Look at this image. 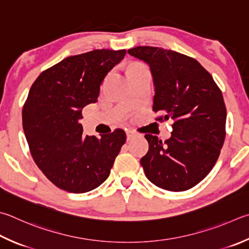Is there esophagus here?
<instances>
[{
  "mask_svg": "<svg viewBox=\"0 0 249 249\" xmlns=\"http://www.w3.org/2000/svg\"><path fill=\"white\" fill-rule=\"evenodd\" d=\"M126 136H127V140H130L135 137H142V134L134 132V130H127L126 132Z\"/></svg>",
  "mask_w": 249,
  "mask_h": 249,
  "instance_id": "34e87169",
  "label": "esophagus"
}]
</instances>
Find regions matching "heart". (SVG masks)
<instances>
[{
    "mask_svg": "<svg viewBox=\"0 0 249 249\" xmlns=\"http://www.w3.org/2000/svg\"><path fill=\"white\" fill-rule=\"evenodd\" d=\"M138 65H142V64H139V63H136V64H133L130 67H135V66H138Z\"/></svg>",
    "mask_w": 249,
    "mask_h": 249,
    "instance_id": "b5f03b06",
    "label": "heart"
}]
</instances>
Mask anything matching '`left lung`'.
Returning <instances> with one entry per match:
<instances>
[{
	"instance_id": "obj_1",
	"label": "left lung",
	"mask_w": 249,
	"mask_h": 249,
	"mask_svg": "<svg viewBox=\"0 0 249 249\" xmlns=\"http://www.w3.org/2000/svg\"><path fill=\"white\" fill-rule=\"evenodd\" d=\"M130 55L149 64L155 84L157 121L173 120L171 137L146 134L142 158L147 178L170 192L192 188L209 174L225 139L227 107L218 85L195 58L157 47H136Z\"/></svg>"
}]
</instances>
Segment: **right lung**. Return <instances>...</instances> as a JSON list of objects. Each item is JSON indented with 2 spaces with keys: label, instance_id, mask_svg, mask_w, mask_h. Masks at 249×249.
<instances>
[{
  "label": "right lung",
  "instance_id": "add662e5",
  "mask_svg": "<svg viewBox=\"0 0 249 249\" xmlns=\"http://www.w3.org/2000/svg\"><path fill=\"white\" fill-rule=\"evenodd\" d=\"M126 50H93L64 58L35 80L22 107V128L33 159L58 188L90 192L109 178L126 142L123 129L84 135L81 111L96 103L107 74Z\"/></svg>",
  "mask_w": 249,
  "mask_h": 249
}]
</instances>
